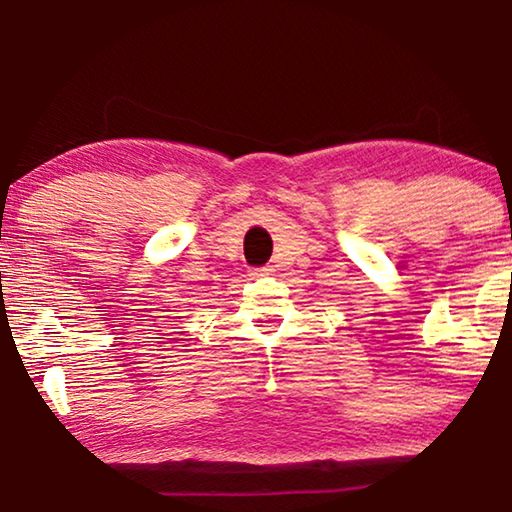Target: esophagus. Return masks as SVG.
Here are the masks:
<instances>
[{
  "label": "esophagus",
  "mask_w": 512,
  "mask_h": 512,
  "mask_svg": "<svg viewBox=\"0 0 512 512\" xmlns=\"http://www.w3.org/2000/svg\"><path fill=\"white\" fill-rule=\"evenodd\" d=\"M273 271H276L273 266H259V269L253 271V276H271Z\"/></svg>",
  "instance_id": "obj_1"
}]
</instances>
